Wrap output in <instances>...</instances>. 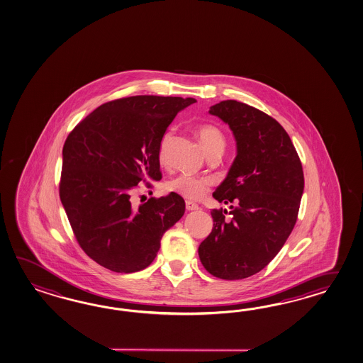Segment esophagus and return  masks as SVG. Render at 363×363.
I'll list each match as a JSON object with an SVG mask.
<instances>
[{
	"label": "esophagus",
	"instance_id": "obj_1",
	"mask_svg": "<svg viewBox=\"0 0 363 363\" xmlns=\"http://www.w3.org/2000/svg\"><path fill=\"white\" fill-rule=\"evenodd\" d=\"M186 211H197V209H199V205H197V203H192V201H186Z\"/></svg>",
	"mask_w": 363,
	"mask_h": 363
}]
</instances>
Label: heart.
<instances>
[{"instance_id": "1", "label": "heart", "mask_w": 363, "mask_h": 363, "mask_svg": "<svg viewBox=\"0 0 363 363\" xmlns=\"http://www.w3.org/2000/svg\"><path fill=\"white\" fill-rule=\"evenodd\" d=\"M172 133H166L160 141L158 158L162 164H166L169 160V145ZM197 137L201 143L203 152L206 155L213 154H222L226 147V138L222 130L216 125L205 124L197 129ZM213 179L208 177H194L189 174H179L177 177L169 179L166 183V189L172 194H180L182 197L199 201L203 200L206 194H209Z\"/></svg>"}]
</instances>
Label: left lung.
Listing matches in <instances>:
<instances>
[{
	"label": "left lung",
	"mask_w": 363,
	"mask_h": 363,
	"mask_svg": "<svg viewBox=\"0 0 363 363\" xmlns=\"http://www.w3.org/2000/svg\"><path fill=\"white\" fill-rule=\"evenodd\" d=\"M211 115L228 124L236 157L213 197L230 206L213 209V230L199 247L203 268L214 277L256 274L284 247L298 218L303 194L302 163L286 130L262 111L236 101L211 106Z\"/></svg>",
	"instance_id": "8db88e82"
}]
</instances>
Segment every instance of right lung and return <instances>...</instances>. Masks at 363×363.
<instances>
[{
  "instance_id": "add662e5",
  "label": "right lung",
  "mask_w": 363,
  "mask_h": 363,
  "mask_svg": "<svg viewBox=\"0 0 363 363\" xmlns=\"http://www.w3.org/2000/svg\"><path fill=\"white\" fill-rule=\"evenodd\" d=\"M194 98L137 95L101 104L62 147L60 199L78 245L101 267L133 273L149 267L160 239L186 211L182 196L152 197L138 208L140 182H158L160 141Z\"/></svg>"
}]
</instances>
